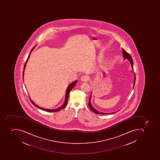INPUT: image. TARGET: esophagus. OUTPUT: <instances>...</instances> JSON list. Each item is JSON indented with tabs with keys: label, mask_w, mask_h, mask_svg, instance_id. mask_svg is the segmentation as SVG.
Masks as SVG:
<instances>
[{
	"label": "esophagus",
	"mask_w": 160,
	"mask_h": 160,
	"mask_svg": "<svg viewBox=\"0 0 160 160\" xmlns=\"http://www.w3.org/2000/svg\"><path fill=\"white\" fill-rule=\"evenodd\" d=\"M88 77L87 76H83L81 78V81L82 82H86L88 81Z\"/></svg>",
	"instance_id": "esophagus-1"
}]
</instances>
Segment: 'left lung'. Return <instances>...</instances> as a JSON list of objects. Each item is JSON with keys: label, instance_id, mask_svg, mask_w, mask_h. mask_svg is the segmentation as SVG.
Masks as SVG:
<instances>
[{"label": "left lung", "instance_id": "left-lung-1", "mask_svg": "<svg viewBox=\"0 0 160 160\" xmlns=\"http://www.w3.org/2000/svg\"><path fill=\"white\" fill-rule=\"evenodd\" d=\"M122 54H123V58H124V59H128V61H130V62H131V64H132V70L133 71V61H132V57H131V55H130L129 53L125 51L124 49H122ZM135 82H136V76H134V86H133V88H134V86H135ZM91 96H92V94H91V96H90V97H89V102H88V105H89V107L92 110V111L93 112H94L95 113H98V114H101V115H105V114H110V113H113L114 112H111V113H104V112H99L98 111L96 110L95 108H93V107L92 106V104L91 103Z\"/></svg>", "mask_w": 160, "mask_h": 160}]
</instances>
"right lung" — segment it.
Wrapping results in <instances>:
<instances>
[{"label":"right lung","mask_w":160,"mask_h":160,"mask_svg":"<svg viewBox=\"0 0 160 160\" xmlns=\"http://www.w3.org/2000/svg\"><path fill=\"white\" fill-rule=\"evenodd\" d=\"M35 47L32 48V50L30 51V53L32 52V50L34 49ZM30 54H29V56L28 57V59H27V61L25 62V64H24V68H23V70L25 69V67H26V64H27V62H28V59L29 58V57H30ZM23 75H24V71H23ZM78 81H75L74 82H72V83L68 85V88H67V92H66V97H65V101H64V103L62 104V106H61V107L58 108L57 109H52V110H50V109H46V108H42L40 107L39 106H37V104L34 103V102L32 101V99H30V101L32 102L33 105H34L36 107L38 108H40L41 110H43V111H46V112H58V111H61L62 109H63L64 108L66 107V105L68 103V96H69V92H71L72 88H73L74 86H76V83H77Z\"/></svg>","instance_id":"right-lung-1"}]
</instances>
